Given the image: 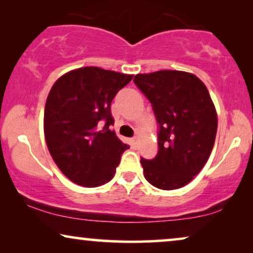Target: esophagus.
Here are the masks:
<instances>
[{"label":"esophagus","mask_w":253,"mask_h":253,"mask_svg":"<svg viewBox=\"0 0 253 253\" xmlns=\"http://www.w3.org/2000/svg\"><path fill=\"white\" fill-rule=\"evenodd\" d=\"M131 146H132L133 149H136L137 147V137H133V138L131 139Z\"/></svg>","instance_id":"34e87169"}]
</instances>
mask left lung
Listing matches in <instances>:
<instances>
[{
    "mask_svg": "<svg viewBox=\"0 0 253 253\" xmlns=\"http://www.w3.org/2000/svg\"><path fill=\"white\" fill-rule=\"evenodd\" d=\"M136 86L152 104L158 131V153L142 158L144 176L159 189L191 182L211 156L217 114L206 84L194 74L158 71L137 74Z\"/></svg>",
    "mask_w": 253,
    "mask_h": 253,
    "instance_id": "1",
    "label": "left lung"
}]
</instances>
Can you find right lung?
<instances>
[{
  "instance_id": "1",
  "label": "right lung",
  "mask_w": 253,
  "mask_h": 253,
  "mask_svg": "<svg viewBox=\"0 0 253 253\" xmlns=\"http://www.w3.org/2000/svg\"><path fill=\"white\" fill-rule=\"evenodd\" d=\"M133 75L83 67L64 74L48 93L44 111L46 145L71 181L97 187L113 179L124 151L111 126L115 95Z\"/></svg>"
}]
</instances>
